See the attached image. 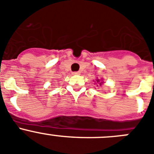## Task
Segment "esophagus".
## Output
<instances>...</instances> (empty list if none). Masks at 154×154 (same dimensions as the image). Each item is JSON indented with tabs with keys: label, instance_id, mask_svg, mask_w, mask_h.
<instances>
[{
	"label": "esophagus",
	"instance_id": "34e87169",
	"mask_svg": "<svg viewBox=\"0 0 154 154\" xmlns=\"http://www.w3.org/2000/svg\"><path fill=\"white\" fill-rule=\"evenodd\" d=\"M73 74H74V75H79V74H80V71L74 72V73H73Z\"/></svg>",
	"mask_w": 154,
	"mask_h": 154
}]
</instances>
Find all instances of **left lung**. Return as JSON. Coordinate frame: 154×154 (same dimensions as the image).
<instances>
[{"label": "left lung", "mask_w": 154, "mask_h": 154, "mask_svg": "<svg viewBox=\"0 0 154 154\" xmlns=\"http://www.w3.org/2000/svg\"><path fill=\"white\" fill-rule=\"evenodd\" d=\"M97 82L100 83V79H97ZM101 83H102V82H101ZM101 83H100V85H101Z\"/></svg>", "instance_id": "8db88e82"}]
</instances>
